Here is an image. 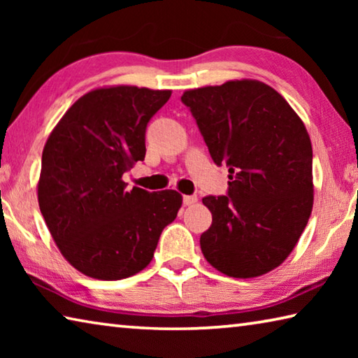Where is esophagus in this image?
Segmentation results:
<instances>
[{"label": "esophagus", "instance_id": "34e87169", "mask_svg": "<svg viewBox=\"0 0 358 358\" xmlns=\"http://www.w3.org/2000/svg\"><path fill=\"white\" fill-rule=\"evenodd\" d=\"M196 202H197V196H183L185 205H194Z\"/></svg>", "mask_w": 358, "mask_h": 358}]
</instances>
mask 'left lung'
<instances>
[{"label": "left lung", "instance_id": "8db88e82", "mask_svg": "<svg viewBox=\"0 0 358 358\" xmlns=\"http://www.w3.org/2000/svg\"><path fill=\"white\" fill-rule=\"evenodd\" d=\"M216 166L229 167L227 196H207L213 215L201 235L205 259L232 278L281 265L313 210V147L282 96L262 82L230 80L181 96Z\"/></svg>", "mask_w": 358, "mask_h": 358}]
</instances>
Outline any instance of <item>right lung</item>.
<instances>
[{
    "instance_id": "1",
    "label": "right lung",
    "mask_w": 358,
    "mask_h": 358,
    "mask_svg": "<svg viewBox=\"0 0 358 358\" xmlns=\"http://www.w3.org/2000/svg\"><path fill=\"white\" fill-rule=\"evenodd\" d=\"M171 90L121 85L76 101L42 151L38 201L66 260L96 280H123L153 259L177 217L173 189H126L123 175L145 159V131Z\"/></svg>"
}]
</instances>
